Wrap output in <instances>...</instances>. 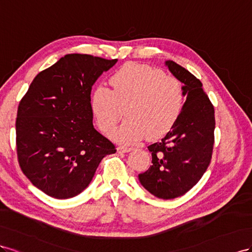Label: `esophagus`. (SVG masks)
<instances>
[{"label":"esophagus","instance_id":"1","mask_svg":"<svg viewBox=\"0 0 252 252\" xmlns=\"http://www.w3.org/2000/svg\"><path fill=\"white\" fill-rule=\"evenodd\" d=\"M130 151H132V148H130V147L119 146V147L117 148V152H118V153H127V152H130Z\"/></svg>","mask_w":252,"mask_h":252}]
</instances>
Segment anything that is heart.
Masks as SVG:
<instances>
[{
	"label": "heart",
	"mask_w": 252,
	"mask_h": 252,
	"mask_svg": "<svg viewBox=\"0 0 252 252\" xmlns=\"http://www.w3.org/2000/svg\"><path fill=\"white\" fill-rule=\"evenodd\" d=\"M113 90L98 85L91 94V109L100 130L109 133L122 117L121 106L128 104V118L111 133L121 143H134L148 135L154 139L174 126L185 102L183 83L147 64L128 63L111 79Z\"/></svg>",
	"instance_id": "heart-1"
}]
</instances>
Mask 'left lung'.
<instances>
[{
  "label": "left lung",
  "mask_w": 252,
  "mask_h": 252,
  "mask_svg": "<svg viewBox=\"0 0 252 252\" xmlns=\"http://www.w3.org/2000/svg\"><path fill=\"white\" fill-rule=\"evenodd\" d=\"M169 70L184 83L187 96L181 115L159 142L148 147L152 166L138 175L151 194L162 199L182 196L195 186L209 167L214 145V107L203 84L174 61Z\"/></svg>",
  "instance_id": "left-lung-1"
}]
</instances>
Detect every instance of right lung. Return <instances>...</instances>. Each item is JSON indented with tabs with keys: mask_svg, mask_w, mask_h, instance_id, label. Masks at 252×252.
<instances>
[{
	"mask_svg": "<svg viewBox=\"0 0 252 252\" xmlns=\"http://www.w3.org/2000/svg\"><path fill=\"white\" fill-rule=\"evenodd\" d=\"M116 62L65 55L40 71L21 99L16 121L19 164L48 196L78 195L102 158L116 152L114 143L95 130L91 109L93 84Z\"/></svg>",
	"mask_w": 252,
	"mask_h": 252,
	"instance_id": "add662e5",
	"label": "right lung"
}]
</instances>
